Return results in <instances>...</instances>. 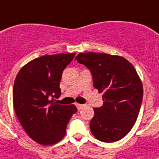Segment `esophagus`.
Listing matches in <instances>:
<instances>
[{
  "label": "esophagus",
  "instance_id": "34e87169",
  "mask_svg": "<svg viewBox=\"0 0 159 159\" xmlns=\"http://www.w3.org/2000/svg\"><path fill=\"white\" fill-rule=\"evenodd\" d=\"M75 106H76V107H77V109H78L79 111H80V110H81V109H83L84 108V105H82V104H78V103H76V104H75Z\"/></svg>",
  "mask_w": 159,
  "mask_h": 159
}]
</instances>
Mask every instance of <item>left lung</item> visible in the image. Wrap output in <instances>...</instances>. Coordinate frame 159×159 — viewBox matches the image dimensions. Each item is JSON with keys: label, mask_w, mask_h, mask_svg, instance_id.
I'll list each match as a JSON object with an SVG mask.
<instances>
[{"label": "left lung", "mask_w": 159, "mask_h": 159, "mask_svg": "<svg viewBox=\"0 0 159 159\" xmlns=\"http://www.w3.org/2000/svg\"><path fill=\"white\" fill-rule=\"evenodd\" d=\"M79 63L91 70L94 88L103 93V106L94 109L90 130L103 142H115L131 131L138 117L143 85L134 66L121 56L103 53H79Z\"/></svg>", "instance_id": "left-lung-1"}]
</instances>
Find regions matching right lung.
I'll use <instances>...</instances> for the list:
<instances>
[{
    "label": "right lung",
    "instance_id": "1",
    "mask_svg": "<svg viewBox=\"0 0 159 159\" xmlns=\"http://www.w3.org/2000/svg\"><path fill=\"white\" fill-rule=\"evenodd\" d=\"M75 53L45 55L27 62L14 80L13 104L18 121L33 141L54 145L63 138L68 122L77 111L75 105L63 106L55 98L59 84Z\"/></svg>",
    "mask_w": 159,
    "mask_h": 159
}]
</instances>
